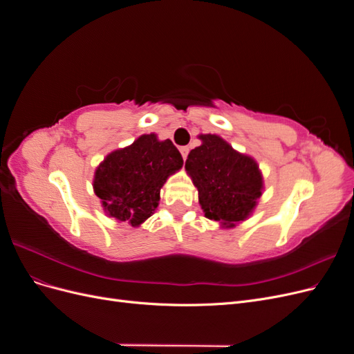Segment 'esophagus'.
<instances>
[{"instance_id":"obj_1","label":"esophagus","mask_w":354,"mask_h":354,"mask_svg":"<svg viewBox=\"0 0 354 354\" xmlns=\"http://www.w3.org/2000/svg\"><path fill=\"white\" fill-rule=\"evenodd\" d=\"M180 152H181V156H183V159H186L187 158V153H189V147L187 146H183L180 149Z\"/></svg>"}]
</instances>
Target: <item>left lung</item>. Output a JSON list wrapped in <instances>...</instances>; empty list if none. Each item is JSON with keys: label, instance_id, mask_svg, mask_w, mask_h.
Returning <instances> with one entry per match:
<instances>
[{"label": "left lung", "instance_id": "1", "mask_svg": "<svg viewBox=\"0 0 354 354\" xmlns=\"http://www.w3.org/2000/svg\"><path fill=\"white\" fill-rule=\"evenodd\" d=\"M198 137L202 143L192 149L185 168L198 189L199 205L221 227H236L259 205L264 190L261 169L252 156L234 151L220 136Z\"/></svg>", "mask_w": 354, "mask_h": 354}]
</instances>
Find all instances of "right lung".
Returning a JSON list of instances; mask_svg holds the SVG:
<instances>
[{
  "label": "right lung",
  "mask_w": 354,
  "mask_h": 354,
  "mask_svg": "<svg viewBox=\"0 0 354 354\" xmlns=\"http://www.w3.org/2000/svg\"><path fill=\"white\" fill-rule=\"evenodd\" d=\"M181 167L183 158L169 138L143 134L106 155L94 171L93 189L106 216L138 227L155 212L160 189Z\"/></svg>",
  "instance_id": "1"
}]
</instances>
